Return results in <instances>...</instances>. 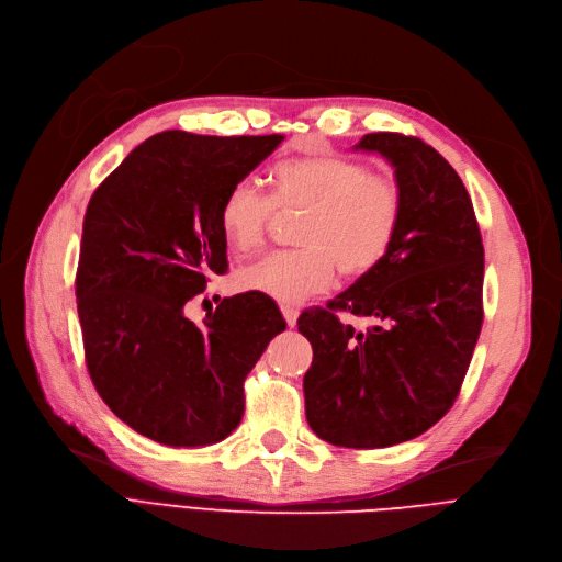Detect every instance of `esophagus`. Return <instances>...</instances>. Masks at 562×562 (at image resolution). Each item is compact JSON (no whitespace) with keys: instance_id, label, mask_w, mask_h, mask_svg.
I'll use <instances>...</instances> for the list:
<instances>
[{"instance_id":"1","label":"esophagus","mask_w":562,"mask_h":562,"mask_svg":"<svg viewBox=\"0 0 562 562\" xmlns=\"http://www.w3.org/2000/svg\"><path fill=\"white\" fill-rule=\"evenodd\" d=\"M280 310H282V316H284V321H286V326H289V328L296 326V321H299V310H296V307H291V305H282Z\"/></svg>"}]
</instances>
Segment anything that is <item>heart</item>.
I'll return each instance as SVG.
<instances>
[{
    "instance_id": "heart-1",
    "label": "heart",
    "mask_w": 562,
    "mask_h": 562,
    "mask_svg": "<svg viewBox=\"0 0 562 562\" xmlns=\"http://www.w3.org/2000/svg\"><path fill=\"white\" fill-rule=\"evenodd\" d=\"M273 193L244 180L218 206L223 239L234 252L259 248L276 214H303L299 250L266 255L236 271L241 291L296 305L328 289L335 271L358 280L375 271L396 241L403 191L387 175L344 157L289 159L271 172Z\"/></svg>"
}]
</instances>
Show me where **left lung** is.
Here are the masks:
<instances>
[{
    "mask_svg": "<svg viewBox=\"0 0 562 562\" xmlns=\"http://www.w3.org/2000/svg\"><path fill=\"white\" fill-rule=\"evenodd\" d=\"M356 150L392 164L403 218L375 271L299 318L314 350L305 415L335 447L385 449L426 432L458 398L483 326L485 250L460 175L435 147L375 132ZM339 311L374 326L356 331Z\"/></svg>",
    "mask_w": 562,
    "mask_h": 562,
    "instance_id": "obj_1",
    "label": "left lung"
}]
</instances>
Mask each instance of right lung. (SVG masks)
I'll return each mask as SVG.
<instances>
[{
	"label": "right lung",
	"instance_id": "obj_1",
	"mask_svg": "<svg viewBox=\"0 0 562 562\" xmlns=\"http://www.w3.org/2000/svg\"><path fill=\"white\" fill-rule=\"evenodd\" d=\"M282 140L161 132L88 202L75 280L86 367L113 415L159 445L225 439L244 417L246 375L286 328L259 293L223 299L202 326L184 314L227 271L223 195Z\"/></svg>",
	"mask_w": 562,
	"mask_h": 562
}]
</instances>
